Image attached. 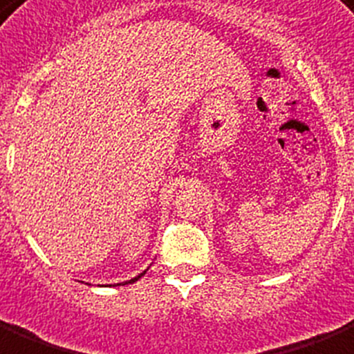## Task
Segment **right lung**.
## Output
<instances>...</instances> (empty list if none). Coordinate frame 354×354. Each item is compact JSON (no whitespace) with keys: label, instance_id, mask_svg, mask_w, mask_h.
<instances>
[{"label":"right lung","instance_id":"obj_1","mask_svg":"<svg viewBox=\"0 0 354 354\" xmlns=\"http://www.w3.org/2000/svg\"><path fill=\"white\" fill-rule=\"evenodd\" d=\"M145 272H147V271H143V272H140V274H138V277L131 278V280H127V281H123V283H118V286H127V283H134V281H138V280H140V278H142V277H143V274H145Z\"/></svg>","mask_w":354,"mask_h":354}]
</instances>
